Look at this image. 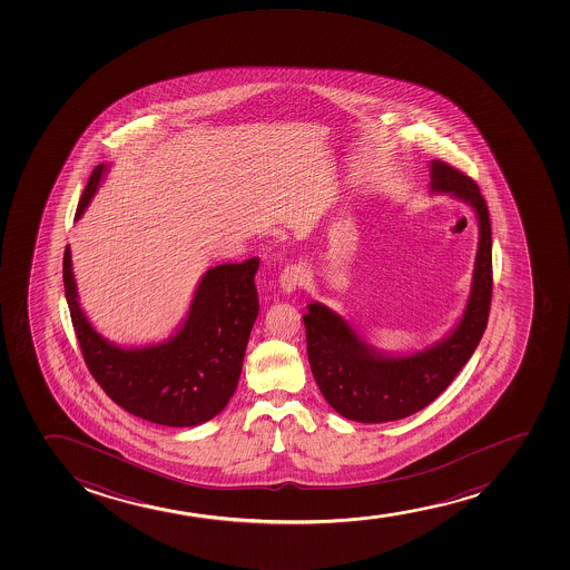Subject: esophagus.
I'll use <instances>...</instances> for the list:
<instances>
[{"mask_svg": "<svg viewBox=\"0 0 570 570\" xmlns=\"http://www.w3.org/2000/svg\"><path fill=\"white\" fill-rule=\"evenodd\" d=\"M306 277V269L301 264H287L279 275V287L285 293H293L296 288L301 287L302 282Z\"/></svg>", "mask_w": 570, "mask_h": 570, "instance_id": "esophagus-1", "label": "esophagus"}]
</instances>
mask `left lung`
Here are the masks:
<instances>
[{"label": "left lung", "instance_id": "1", "mask_svg": "<svg viewBox=\"0 0 570 570\" xmlns=\"http://www.w3.org/2000/svg\"><path fill=\"white\" fill-rule=\"evenodd\" d=\"M430 191L470 205L479 224L471 291L459 325L422 352L387 355L368 346L342 315L312 302L302 317L308 360L323 397L344 419L379 424L405 419L438 400L481 342L492 296V232L478 184L445 161L430 164Z\"/></svg>", "mask_w": 570, "mask_h": 570}]
</instances>
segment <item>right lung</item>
<instances>
[{
    "instance_id": "1",
    "label": "right lung",
    "mask_w": 570,
    "mask_h": 570,
    "mask_svg": "<svg viewBox=\"0 0 570 570\" xmlns=\"http://www.w3.org/2000/svg\"><path fill=\"white\" fill-rule=\"evenodd\" d=\"M108 167L97 165L79 199L76 220L91 204ZM261 261L207 269L190 309L169 341L121 347L106 341L79 306L72 253L66 245L62 282L73 331L92 379L127 413L154 424H204L236 392L250 328L258 314L255 275Z\"/></svg>"
}]
</instances>
